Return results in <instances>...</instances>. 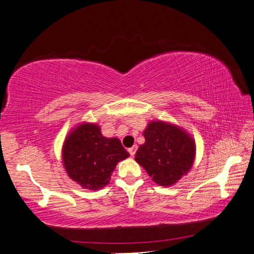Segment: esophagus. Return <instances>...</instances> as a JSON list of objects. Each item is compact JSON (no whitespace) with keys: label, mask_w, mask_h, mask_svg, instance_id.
I'll list each match as a JSON object with an SVG mask.
<instances>
[{"label":"esophagus","mask_w":254,"mask_h":254,"mask_svg":"<svg viewBox=\"0 0 254 254\" xmlns=\"http://www.w3.org/2000/svg\"><path fill=\"white\" fill-rule=\"evenodd\" d=\"M136 150H137V146L134 145V146H131V148L128 149V152H129V153H130V156L133 157L134 154H135V152H136Z\"/></svg>","instance_id":"esophagus-1"}]
</instances>
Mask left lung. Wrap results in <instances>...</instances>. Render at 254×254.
I'll list each match as a JSON object with an SVG mask.
<instances>
[{
  "label": "left lung",
  "mask_w": 254,
  "mask_h": 254,
  "mask_svg": "<svg viewBox=\"0 0 254 254\" xmlns=\"http://www.w3.org/2000/svg\"><path fill=\"white\" fill-rule=\"evenodd\" d=\"M145 142L135 154L136 163L163 187L175 185L188 174L196 157V143L183 128L166 121H150L143 131Z\"/></svg>",
  "instance_id": "1"
}]
</instances>
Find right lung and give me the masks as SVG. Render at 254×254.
I'll use <instances>...</instances> for the list:
<instances>
[{"label": "right lung", "mask_w": 254, "mask_h": 254, "mask_svg": "<svg viewBox=\"0 0 254 254\" xmlns=\"http://www.w3.org/2000/svg\"><path fill=\"white\" fill-rule=\"evenodd\" d=\"M129 157L117 137H105L94 123L72 128L62 148V160L68 178L88 190L109 185L119 161Z\"/></svg>", "instance_id": "add662e5"}]
</instances>
